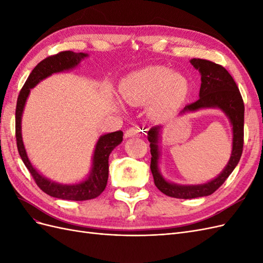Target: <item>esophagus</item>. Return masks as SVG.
I'll use <instances>...</instances> for the list:
<instances>
[{
	"label": "esophagus",
	"instance_id": "esophagus-1",
	"mask_svg": "<svg viewBox=\"0 0 263 263\" xmlns=\"http://www.w3.org/2000/svg\"><path fill=\"white\" fill-rule=\"evenodd\" d=\"M140 135H141V129L137 126L132 127V128H129L128 130L126 132L127 137H139Z\"/></svg>",
	"mask_w": 263,
	"mask_h": 263
}]
</instances>
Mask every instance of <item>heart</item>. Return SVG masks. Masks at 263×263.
Wrapping results in <instances>:
<instances>
[{"mask_svg": "<svg viewBox=\"0 0 263 263\" xmlns=\"http://www.w3.org/2000/svg\"><path fill=\"white\" fill-rule=\"evenodd\" d=\"M189 82L184 76L163 66H150L129 73L119 85V93L127 104L144 106L153 118H160L185 100Z\"/></svg>", "mask_w": 263, "mask_h": 263, "instance_id": "b5f03b06", "label": "heart"}]
</instances>
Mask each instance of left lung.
I'll return each mask as SVG.
<instances>
[{"instance_id":"left-lung-1","label":"left lung","mask_w":263,"mask_h":263,"mask_svg":"<svg viewBox=\"0 0 263 263\" xmlns=\"http://www.w3.org/2000/svg\"><path fill=\"white\" fill-rule=\"evenodd\" d=\"M190 62L201 73V89L198 94L200 99L186 105L181 110L180 115L196 112L202 108H219L228 117L233 127V149L228 163L215 179L203 184H177L165 180L159 170V137L162 126H155L147 133L151 153L150 169L156 186L165 195L184 200L213 194L236 168L240 160L243 147L245 105L233 77L224 67L212 61L193 58Z\"/></svg>"}]
</instances>
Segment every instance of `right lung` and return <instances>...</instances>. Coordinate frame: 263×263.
<instances>
[{"label":"right lung","mask_w":263,"mask_h":263,"mask_svg":"<svg viewBox=\"0 0 263 263\" xmlns=\"http://www.w3.org/2000/svg\"><path fill=\"white\" fill-rule=\"evenodd\" d=\"M87 53L62 51L54 55L44 59L31 71L27 80L22 87L17 98L16 112H15V134L18 154L24 164L34 178L37 185L45 193L52 197L70 201H86L98 197L105 190L108 179V157L113 149L123 141V132L118 130L102 135L95 145L94 154L92 157V166L87 176L83 181L74 184H61L52 180L47 179L42 173H39L34 165L29 161L25 146L22 137V116L25 107L26 101L30 93V89L43 81L44 79L50 77L53 73L63 72L77 68L82 59L87 57Z\"/></svg>","instance_id":"1"}]
</instances>
